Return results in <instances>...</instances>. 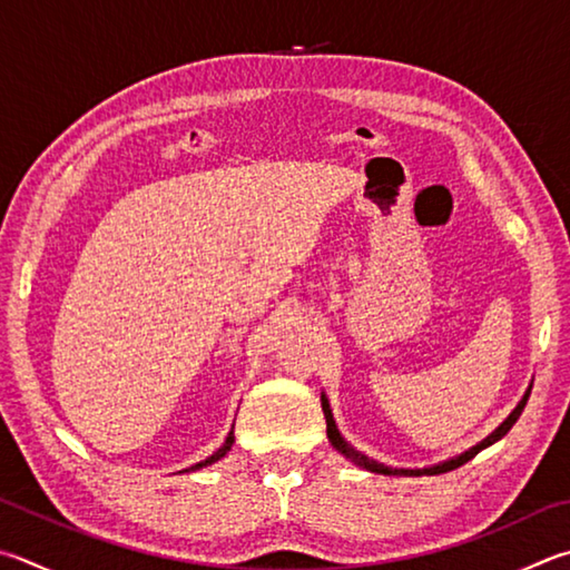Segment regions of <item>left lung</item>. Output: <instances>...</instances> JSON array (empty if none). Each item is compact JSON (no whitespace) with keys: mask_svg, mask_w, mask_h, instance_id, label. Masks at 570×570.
Here are the masks:
<instances>
[{"mask_svg":"<svg viewBox=\"0 0 570 570\" xmlns=\"http://www.w3.org/2000/svg\"><path fill=\"white\" fill-rule=\"evenodd\" d=\"M529 393H531V391H525V396L521 399L519 406H515V409L511 411V416L505 419V421L501 423V426L491 433V436H485L481 443H475L473 449H469L465 453H461V456H456V459H449V461L436 463V465H431V469H391V465H384V463H379V461H374V459L364 456V453L356 451V449L351 446V443H348V441L338 433V429H336V421H334V413H331V406H328L326 393H321V409H324V416H326V436H328V441H331V446H334V449L341 453V456H346L348 461H354L356 465H361V469H366V471H371V473H384V475H421V473L436 475V473H446V471L459 469V465H463L465 461H471V459L475 456V453L483 451L485 446H491V443H495L499 439H503L505 433L511 431L513 423L519 421L521 411H523V406H525V401H529Z\"/></svg>","mask_w":570,"mask_h":570,"instance_id":"1","label":"left lung"}]
</instances>
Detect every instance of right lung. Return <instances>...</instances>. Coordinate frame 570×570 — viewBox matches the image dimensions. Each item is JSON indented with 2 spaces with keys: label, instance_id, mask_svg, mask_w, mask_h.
Returning <instances> with one entry per match:
<instances>
[{
  "label": "right lung",
  "instance_id": "add662e5",
  "mask_svg": "<svg viewBox=\"0 0 570 570\" xmlns=\"http://www.w3.org/2000/svg\"><path fill=\"white\" fill-rule=\"evenodd\" d=\"M232 443H234V429L229 431V436H226V441H224V446H222L219 451H214L209 459H206V461H199V463H196V465H191V469H186V471H199V469H204V465H212V463H216V461H219V459H224V456H226V451H229V449H232Z\"/></svg>",
  "mask_w": 570,
  "mask_h": 570
}]
</instances>
